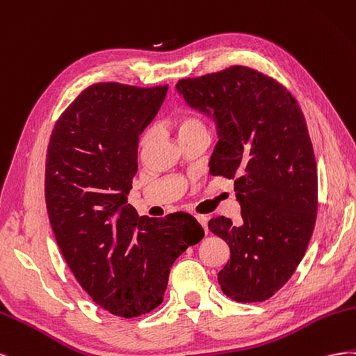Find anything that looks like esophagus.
<instances>
[{"mask_svg":"<svg viewBox=\"0 0 356 356\" xmlns=\"http://www.w3.org/2000/svg\"><path fill=\"white\" fill-rule=\"evenodd\" d=\"M197 220L201 223V227L204 228V231L207 232V231H209V228H207V222H209V218H207V216H204V215H198V216H197Z\"/></svg>","mask_w":356,"mask_h":356,"instance_id":"esophagus-1","label":"esophagus"}]
</instances>
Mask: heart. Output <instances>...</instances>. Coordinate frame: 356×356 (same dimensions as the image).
I'll list each match as a JSON object with an SVG mask.
<instances>
[{
	"instance_id": "1",
	"label": "heart",
	"mask_w": 356,
	"mask_h": 356,
	"mask_svg": "<svg viewBox=\"0 0 356 356\" xmlns=\"http://www.w3.org/2000/svg\"><path fill=\"white\" fill-rule=\"evenodd\" d=\"M176 129L180 140L184 141L198 134H209V127L206 120L197 113H184L176 119ZM152 138V129H146L140 138V150H145Z\"/></svg>"
}]
</instances>
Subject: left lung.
Instances as JSON below:
<instances>
[{
  "label": "left lung",
  "instance_id": "obj_1",
  "mask_svg": "<svg viewBox=\"0 0 356 356\" xmlns=\"http://www.w3.org/2000/svg\"><path fill=\"white\" fill-rule=\"evenodd\" d=\"M186 103L215 119L219 143L213 176L234 179L243 223L211 218L209 228L229 246L218 273L227 297L271 298L297 270L318 211V170L306 118L276 79L245 65L181 79Z\"/></svg>",
  "mask_w": 356,
  "mask_h": 356
}]
</instances>
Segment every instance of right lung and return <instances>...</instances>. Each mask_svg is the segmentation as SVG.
I'll return each mask as SVG.
<instances>
[{"mask_svg": "<svg viewBox=\"0 0 356 356\" xmlns=\"http://www.w3.org/2000/svg\"><path fill=\"white\" fill-rule=\"evenodd\" d=\"M167 90L90 85L59 116L47 146L44 195L58 246L80 286L120 318L158 307L172 262L204 237L188 213L138 216L127 202L138 137Z\"/></svg>", "mask_w": 356, "mask_h": 356, "instance_id": "obj_1", "label": "right lung"}]
</instances>
